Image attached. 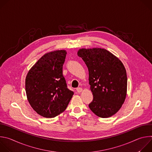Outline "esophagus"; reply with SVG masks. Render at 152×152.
Returning <instances> with one entry per match:
<instances>
[{
  "instance_id": "1",
  "label": "esophagus",
  "mask_w": 152,
  "mask_h": 152,
  "mask_svg": "<svg viewBox=\"0 0 152 152\" xmlns=\"http://www.w3.org/2000/svg\"><path fill=\"white\" fill-rule=\"evenodd\" d=\"M76 91H77V93H81V92L82 91V88H80V87L77 88H76Z\"/></svg>"
}]
</instances>
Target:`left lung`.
Segmentation results:
<instances>
[{"mask_svg": "<svg viewBox=\"0 0 152 152\" xmlns=\"http://www.w3.org/2000/svg\"><path fill=\"white\" fill-rule=\"evenodd\" d=\"M77 55L89 72V83L93 95L89 107L99 117H111L120 109L126 96L127 79L124 65L104 49H81Z\"/></svg>", "mask_w": 152, "mask_h": 152, "instance_id": "8db88e82", "label": "left lung"}]
</instances>
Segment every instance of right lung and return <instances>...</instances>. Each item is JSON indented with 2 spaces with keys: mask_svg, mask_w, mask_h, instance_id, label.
Wrapping results in <instances>:
<instances>
[{
  "mask_svg": "<svg viewBox=\"0 0 152 152\" xmlns=\"http://www.w3.org/2000/svg\"><path fill=\"white\" fill-rule=\"evenodd\" d=\"M67 52L46 53L28 72L25 80L27 98L33 110L46 118H53L66 109L74 93L62 75Z\"/></svg>",
  "mask_w": 152,
  "mask_h": 152,
  "instance_id": "1",
  "label": "right lung"
}]
</instances>
